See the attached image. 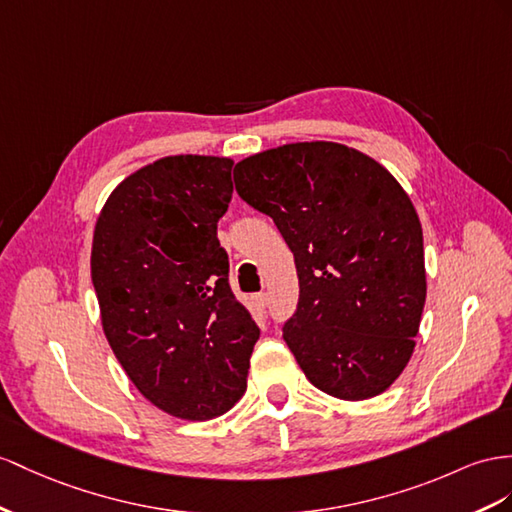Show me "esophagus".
<instances>
[{"label": "esophagus", "instance_id": "obj_1", "mask_svg": "<svg viewBox=\"0 0 512 512\" xmlns=\"http://www.w3.org/2000/svg\"><path fill=\"white\" fill-rule=\"evenodd\" d=\"M253 300H255V305H257L259 309H266V307H268V294H266V292L255 294Z\"/></svg>", "mask_w": 512, "mask_h": 512}]
</instances>
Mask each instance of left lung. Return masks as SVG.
Listing matches in <instances>:
<instances>
[{
    "mask_svg": "<svg viewBox=\"0 0 512 512\" xmlns=\"http://www.w3.org/2000/svg\"><path fill=\"white\" fill-rule=\"evenodd\" d=\"M233 181L294 253L300 296L283 339L309 383L342 400L383 393L413 355L426 303L422 225L400 183L337 142L251 155Z\"/></svg>",
    "mask_w": 512,
    "mask_h": 512,
    "instance_id": "1",
    "label": "left lung"
}]
</instances>
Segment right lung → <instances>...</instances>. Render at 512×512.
Listing matches in <instances>:
<instances>
[{"label":"right lung","mask_w":512,"mask_h":512,"mask_svg":"<svg viewBox=\"0 0 512 512\" xmlns=\"http://www.w3.org/2000/svg\"><path fill=\"white\" fill-rule=\"evenodd\" d=\"M231 168L229 157L170 155L136 170L103 205L90 255L116 359L144 398L190 422L242 398L259 339L218 242Z\"/></svg>","instance_id":"1"}]
</instances>
